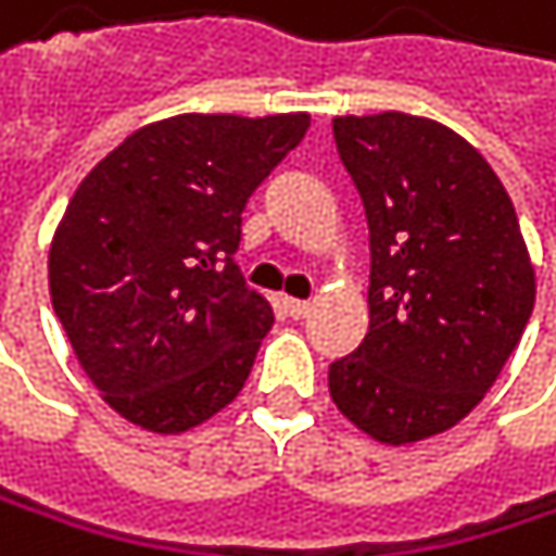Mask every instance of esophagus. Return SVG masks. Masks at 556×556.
<instances>
[{
  "label": "esophagus",
  "instance_id": "obj_1",
  "mask_svg": "<svg viewBox=\"0 0 556 556\" xmlns=\"http://www.w3.org/2000/svg\"><path fill=\"white\" fill-rule=\"evenodd\" d=\"M285 311H288L294 320H301V317L311 314V304H307V301H298V298H285Z\"/></svg>",
  "mask_w": 556,
  "mask_h": 556
}]
</instances>
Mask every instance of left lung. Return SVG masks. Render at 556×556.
<instances>
[{
	"mask_svg": "<svg viewBox=\"0 0 556 556\" xmlns=\"http://www.w3.org/2000/svg\"><path fill=\"white\" fill-rule=\"evenodd\" d=\"M370 229V330L330 364L337 409L387 445L452 429L498 380L534 311L518 213L484 156L409 114L333 117Z\"/></svg>",
	"mask_w": 556,
	"mask_h": 556,
	"instance_id": "obj_1",
	"label": "left lung"
}]
</instances>
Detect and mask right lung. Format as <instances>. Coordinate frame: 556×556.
Here are the masks:
<instances>
[{
	"mask_svg": "<svg viewBox=\"0 0 556 556\" xmlns=\"http://www.w3.org/2000/svg\"><path fill=\"white\" fill-rule=\"evenodd\" d=\"M307 114H179L130 134L78 186L48 285L75 354L130 422L186 432L245 387L275 314L236 252L258 182Z\"/></svg>",
	"mask_w": 556,
	"mask_h": 556,
	"instance_id": "add662e5",
	"label": "right lung"
}]
</instances>
